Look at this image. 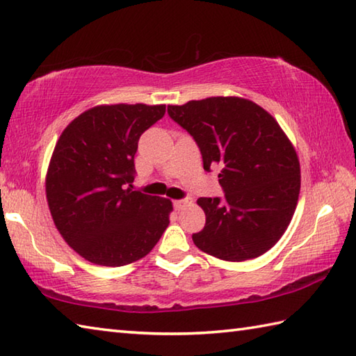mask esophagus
<instances>
[{"label": "esophagus", "instance_id": "esophagus-1", "mask_svg": "<svg viewBox=\"0 0 356 356\" xmlns=\"http://www.w3.org/2000/svg\"><path fill=\"white\" fill-rule=\"evenodd\" d=\"M191 200L190 199H179V200H174V208H176L177 211L182 210L186 205H190Z\"/></svg>", "mask_w": 356, "mask_h": 356}]
</instances>
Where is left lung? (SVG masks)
I'll use <instances>...</instances> for the list:
<instances>
[{"instance_id": "left-lung-1", "label": "left lung", "mask_w": 356, "mask_h": 356, "mask_svg": "<svg viewBox=\"0 0 356 356\" xmlns=\"http://www.w3.org/2000/svg\"><path fill=\"white\" fill-rule=\"evenodd\" d=\"M168 114L196 140L204 170L219 168L225 199L200 197L205 227L193 234L204 253L241 262L264 254L293 218L301 166L275 117L242 97L168 104Z\"/></svg>"}]
</instances>
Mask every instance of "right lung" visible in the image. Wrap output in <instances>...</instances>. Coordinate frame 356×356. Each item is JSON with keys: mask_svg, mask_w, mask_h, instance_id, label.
I'll use <instances>...</instances> for the list:
<instances>
[{"mask_svg": "<svg viewBox=\"0 0 356 356\" xmlns=\"http://www.w3.org/2000/svg\"><path fill=\"white\" fill-rule=\"evenodd\" d=\"M165 108L99 104L61 132L47 166L46 199L63 239L86 261L128 266L148 254L170 225L172 202L131 185L138 138Z\"/></svg>", "mask_w": 356, "mask_h": 356, "instance_id": "add662e5", "label": "right lung"}]
</instances>
